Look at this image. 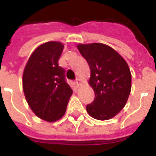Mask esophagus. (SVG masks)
Instances as JSON below:
<instances>
[{"label":"esophagus","instance_id":"1","mask_svg":"<svg viewBox=\"0 0 156 156\" xmlns=\"http://www.w3.org/2000/svg\"><path fill=\"white\" fill-rule=\"evenodd\" d=\"M81 83H82V81H81V80L79 79V78H77V79L76 80V84L77 87H79L80 85L81 84Z\"/></svg>","mask_w":156,"mask_h":156}]
</instances>
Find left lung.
Instances as JSON below:
<instances>
[{"mask_svg": "<svg viewBox=\"0 0 156 156\" xmlns=\"http://www.w3.org/2000/svg\"><path fill=\"white\" fill-rule=\"evenodd\" d=\"M77 48L89 65V84L95 94L87 111L94 119H111L123 108L131 90L129 66L118 52L104 44H80Z\"/></svg>", "mask_w": 156, "mask_h": 156, "instance_id": "obj_1", "label": "left lung"}]
</instances>
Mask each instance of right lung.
<instances>
[{
    "instance_id": "add662e5",
    "label": "right lung",
    "mask_w": 156,
    "mask_h": 156,
    "mask_svg": "<svg viewBox=\"0 0 156 156\" xmlns=\"http://www.w3.org/2000/svg\"><path fill=\"white\" fill-rule=\"evenodd\" d=\"M64 45L50 41L40 45L25 66L23 87L34 114L47 122L60 119L66 113L73 90L66 83L65 69L58 66Z\"/></svg>"
}]
</instances>
